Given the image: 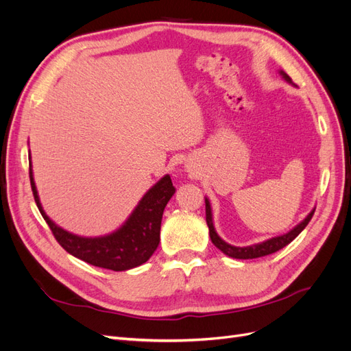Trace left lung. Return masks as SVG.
Segmentation results:
<instances>
[{
	"mask_svg": "<svg viewBox=\"0 0 351 351\" xmlns=\"http://www.w3.org/2000/svg\"><path fill=\"white\" fill-rule=\"evenodd\" d=\"M281 76L291 83V79L287 76V74L284 71H280ZM205 204H206V224L209 227V236H210V240L212 243L215 244V246L224 253L227 254V256L230 258H234V259H254V258H262V256H267V254H271V253H275L278 252L280 249L285 247L287 244H290L297 236L300 234V232L306 228V226L309 224V221L312 219L313 214H315V209L311 212L309 215H307L300 224H297L293 230H290L289 232H285V234L282 236H278V237H272L267 241H262V243H258V244H252V246H246V247H237V246H231V244H228L227 241L222 240L215 231V227H214V221H212V210H210V204L209 200L205 199Z\"/></svg>",
	"mask_w": 351,
	"mask_h": 351,
	"instance_id": "1",
	"label": "left lung"
}]
</instances>
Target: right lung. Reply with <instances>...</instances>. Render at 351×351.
I'll return each instance as SVG.
<instances>
[{
	"mask_svg": "<svg viewBox=\"0 0 351 351\" xmlns=\"http://www.w3.org/2000/svg\"><path fill=\"white\" fill-rule=\"evenodd\" d=\"M29 177L40 215L47 221L61 247L74 258L88 262L93 267L111 271L136 268L152 256L159 244L164 209L168 200L176 193L171 177L167 174L152 189L147 190L132 215L119 230L102 237H80L58 227L42 209L34 173H32V162H29Z\"/></svg>",
	"mask_w": 351,
	"mask_h": 351,
	"instance_id": "add662e5",
	"label": "right lung"
}]
</instances>
